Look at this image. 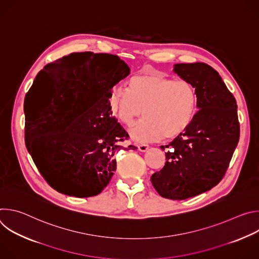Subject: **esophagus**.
Returning a JSON list of instances; mask_svg holds the SVG:
<instances>
[{"instance_id":"1","label":"esophagus","mask_w":259,"mask_h":259,"mask_svg":"<svg viewBox=\"0 0 259 259\" xmlns=\"http://www.w3.org/2000/svg\"><path fill=\"white\" fill-rule=\"evenodd\" d=\"M137 147H138V151H140V152H146L147 150H149V145H147L146 143H139Z\"/></svg>"}]
</instances>
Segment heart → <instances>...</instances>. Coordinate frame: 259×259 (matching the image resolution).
Instances as JSON below:
<instances>
[{
	"label": "heart",
	"instance_id": "obj_1",
	"mask_svg": "<svg viewBox=\"0 0 259 259\" xmlns=\"http://www.w3.org/2000/svg\"><path fill=\"white\" fill-rule=\"evenodd\" d=\"M199 97L187 80H174L161 73H139L129 81V90L113 89L109 104L119 120L131 126L144 114L130 135L136 141L173 138L186 131L198 112Z\"/></svg>",
	"mask_w": 259,
	"mask_h": 259
}]
</instances>
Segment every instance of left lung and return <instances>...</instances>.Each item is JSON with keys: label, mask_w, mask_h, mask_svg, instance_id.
<instances>
[{"label": "left lung", "mask_w": 259, "mask_h": 259, "mask_svg": "<svg viewBox=\"0 0 259 259\" xmlns=\"http://www.w3.org/2000/svg\"><path fill=\"white\" fill-rule=\"evenodd\" d=\"M173 71L195 86L199 110L190 127L166 145L170 150L165 166L151 181L163 198L186 200L224 178L239 142L240 124L236 99L213 67L177 63Z\"/></svg>", "instance_id": "left-lung-1"}]
</instances>
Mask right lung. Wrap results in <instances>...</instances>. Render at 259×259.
<instances>
[{
  "mask_svg": "<svg viewBox=\"0 0 259 259\" xmlns=\"http://www.w3.org/2000/svg\"><path fill=\"white\" fill-rule=\"evenodd\" d=\"M72 56L87 61L75 72L63 71ZM129 73L117 55L83 52L63 56L36 75L26 94L35 102L25 115V145L57 192L77 198L100 194L116 171V153L137 149L120 144L129 135L109 104L113 87Z\"/></svg>",
  "mask_w": 259,
  "mask_h": 259,
  "instance_id": "right-lung-1",
  "label": "right lung"
}]
</instances>
